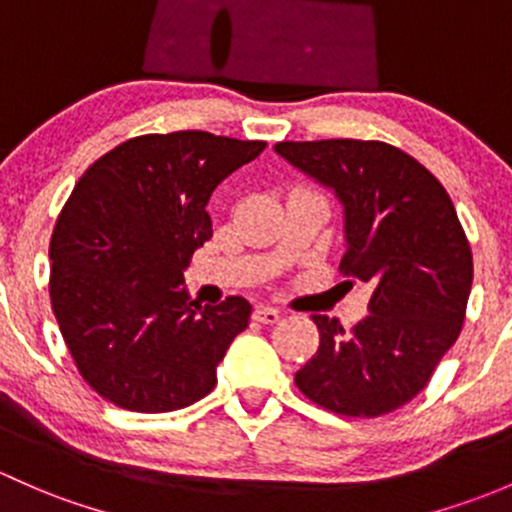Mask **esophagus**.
I'll use <instances>...</instances> for the list:
<instances>
[{"instance_id": "esophagus-1", "label": "esophagus", "mask_w": 512, "mask_h": 512, "mask_svg": "<svg viewBox=\"0 0 512 512\" xmlns=\"http://www.w3.org/2000/svg\"><path fill=\"white\" fill-rule=\"evenodd\" d=\"M254 318L263 325H273V323H278V318H281V310L271 308V305H258V308L254 310Z\"/></svg>"}]
</instances>
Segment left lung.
I'll return each instance as SVG.
<instances>
[{"instance_id":"obj_1","label":"left lung","mask_w":512,"mask_h":512,"mask_svg":"<svg viewBox=\"0 0 512 512\" xmlns=\"http://www.w3.org/2000/svg\"><path fill=\"white\" fill-rule=\"evenodd\" d=\"M342 204L340 271L374 288L350 333L313 315L320 347L295 384L335 414L379 416L414 399L461 333L473 256L451 197L407 152L377 140L278 142Z\"/></svg>"}]
</instances>
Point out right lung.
Instances as JSON below:
<instances>
[{"instance_id":"1","label":"right lung","mask_w":512,"mask_h":512,"mask_svg":"<svg viewBox=\"0 0 512 512\" xmlns=\"http://www.w3.org/2000/svg\"><path fill=\"white\" fill-rule=\"evenodd\" d=\"M266 142L204 130L133 138L93 162L51 236V308L81 377L130 412L207 397L251 303L197 305L184 288L212 239L207 204Z\"/></svg>"}]
</instances>
